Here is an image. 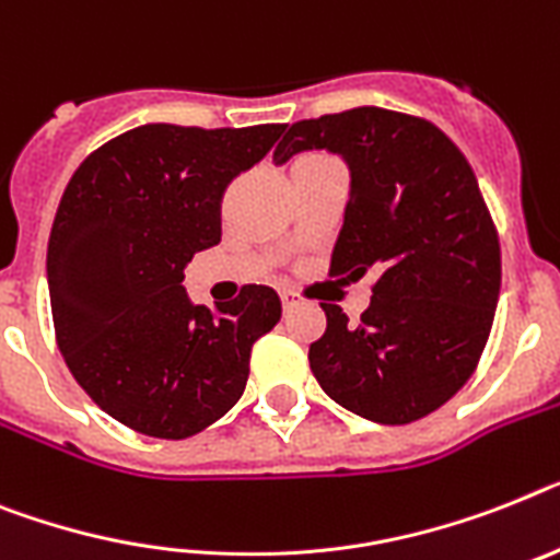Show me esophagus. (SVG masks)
Instances as JSON below:
<instances>
[{
    "mask_svg": "<svg viewBox=\"0 0 560 560\" xmlns=\"http://www.w3.org/2000/svg\"><path fill=\"white\" fill-rule=\"evenodd\" d=\"M295 304H299V302H295V295H293V293H281V307H284V310H293Z\"/></svg>",
    "mask_w": 560,
    "mask_h": 560,
    "instance_id": "esophagus-1",
    "label": "esophagus"
}]
</instances>
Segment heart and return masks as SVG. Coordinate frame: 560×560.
Here are the masks:
<instances>
[{"label": "heart", "mask_w": 560, "mask_h": 560, "mask_svg": "<svg viewBox=\"0 0 560 560\" xmlns=\"http://www.w3.org/2000/svg\"><path fill=\"white\" fill-rule=\"evenodd\" d=\"M304 159H318V156H302V159H299V162H304Z\"/></svg>", "instance_id": "b5f03b06"}]
</instances>
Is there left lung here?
Segmentation results:
<instances>
[{
  "label": "left lung",
  "mask_w": 560,
  "mask_h": 560,
  "mask_svg": "<svg viewBox=\"0 0 560 560\" xmlns=\"http://www.w3.org/2000/svg\"><path fill=\"white\" fill-rule=\"evenodd\" d=\"M304 150H330L350 171L330 272L375 276L359 324L322 304L310 370L345 410L410 424L467 384L490 338L501 247L476 173L432 121L384 107L295 121L272 162Z\"/></svg>",
  "instance_id": "left-lung-1"
}]
</instances>
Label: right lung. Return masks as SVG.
I'll list each match as a JSON object with an SVG mask.
<instances>
[{
  "label": "right lung",
  "instance_id": "1",
  "mask_svg": "<svg viewBox=\"0 0 560 560\" xmlns=\"http://www.w3.org/2000/svg\"><path fill=\"white\" fill-rule=\"evenodd\" d=\"M284 125H142L79 164L48 242L56 345L79 387L153 439H190L242 398L250 350L281 318L276 290L192 304L185 267L222 242V196Z\"/></svg>",
  "mask_w": 560,
  "mask_h": 560
}]
</instances>
